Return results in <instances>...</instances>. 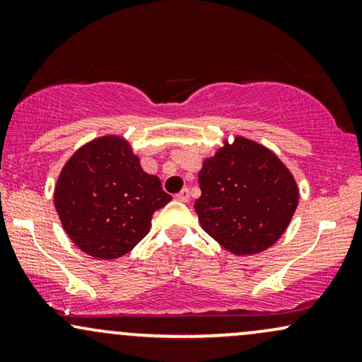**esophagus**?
Masks as SVG:
<instances>
[{
  "label": "esophagus",
  "instance_id": "esophagus-1",
  "mask_svg": "<svg viewBox=\"0 0 362 362\" xmlns=\"http://www.w3.org/2000/svg\"><path fill=\"white\" fill-rule=\"evenodd\" d=\"M175 199H177V201H180V202H189V199H190L189 189H182L180 192L175 195Z\"/></svg>",
  "mask_w": 362,
  "mask_h": 362
}]
</instances>
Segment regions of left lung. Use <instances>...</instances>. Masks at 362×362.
Segmentation results:
<instances>
[{
	"mask_svg": "<svg viewBox=\"0 0 362 362\" xmlns=\"http://www.w3.org/2000/svg\"><path fill=\"white\" fill-rule=\"evenodd\" d=\"M195 213L209 236L235 255L272 247L298 207V185L271 149L236 136L199 172Z\"/></svg>",
	"mask_w": 362,
	"mask_h": 362,
	"instance_id": "1",
	"label": "left lung"
}]
</instances>
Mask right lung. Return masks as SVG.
<instances>
[{
  "label": "right lung",
  "instance_id": "1",
  "mask_svg": "<svg viewBox=\"0 0 362 362\" xmlns=\"http://www.w3.org/2000/svg\"><path fill=\"white\" fill-rule=\"evenodd\" d=\"M172 201L120 136H102L62 167L54 206L73 243L95 259L126 255L149 233L155 211Z\"/></svg>",
  "mask_w": 362,
  "mask_h": 362
}]
</instances>
